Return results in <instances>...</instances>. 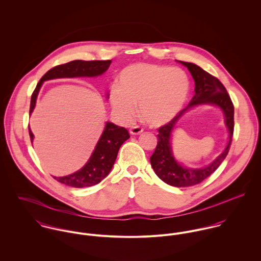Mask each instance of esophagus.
<instances>
[{
	"label": "esophagus",
	"mask_w": 261,
	"mask_h": 261,
	"mask_svg": "<svg viewBox=\"0 0 261 261\" xmlns=\"http://www.w3.org/2000/svg\"><path fill=\"white\" fill-rule=\"evenodd\" d=\"M143 130H144L143 127H141V126H139V125H134V126H132V127L129 128V133H130L132 135H140Z\"/></svg>",
	"instance_id": "obj_1"
}]
</instances>
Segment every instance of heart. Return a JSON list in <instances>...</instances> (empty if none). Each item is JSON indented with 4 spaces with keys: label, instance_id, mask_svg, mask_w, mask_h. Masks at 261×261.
<instances>
[{
    "label": "heart",
    "instance_id": "1",
    "mask_svg": "<svg viewBox=\"0 0 261 261\" xmlns=\"http://www.w3.org/2000/svg\"><path fill=\"white\" fill-rule=\"evenodd\" d=\"M189 91L187 75L179 68L139 63L124 68L111 91V103L125 121L136 114L152 126L172 119L186 100Z\"/></svg>",
    "mask_w": 261,
    "mask_h": 261
}]
</instances>
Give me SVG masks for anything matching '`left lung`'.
<instances>
[{
  "label": "left lung",
  "instance_id": "obj_1",
  "mask_svg": "<svg viewBox=\"0 0 261 261\" xmlns=\"http://www.w3.org/2000/svg\"><path fill=\"white\" fill-rule=\"evenodd\" d=\"M180 62L186 66L195 80V95L184 111L176 114L173 119L158 129L156 147L149 160L154 173L162 181L171 186L189 187L203 182L213 174L228 154L234 132V106L225 86L218 78L203 70L196 64L184 61ZM202 103L215 104L222 108L229 130V142L224 152L208 167L187 169L177 163L172 156L170 134L175 122L184 111L194 105Z\"/></svg>",
  "mask_w": 261,
  "mask_h": 261
}]
</instances>
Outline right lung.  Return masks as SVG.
Listing matches in <instances>:
<instances>
[{
    "label": "right lung",
    "instance_id": "1",
    "mask_svg": "<svg viewBox=\"0 0 261 261\" xmlns=\"http://www.w3.org/2000/svg\"><path fill=\"white\" fill-rule=\"evenodd\" d=\"M112 60H74L51 68L42 76L32 93L29 113L31 114L35 108L38 92L43 81L61 77L97 76L106 72L109 69ZM29 136L32 143L34 136L30 128ZM129 137L130 136L126 128L117 126L112 122H108L106 129L96 145V148L85 166L74 174L65 177L53 178L64 185L74 188L94 186L98 184L110 174L117 156L118 149Z\"/></svg>",
    "mask_w": 261,
    "mask_h": 261
}]
</instances>
